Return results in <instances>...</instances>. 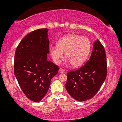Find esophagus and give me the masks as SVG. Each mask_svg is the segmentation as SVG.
<instances>
[{
    "mask_svg": "<svg viewBox=\"0 0 122 122\" xmlns=\"http://www.w3.org/2000/svg\"><path fill=\"white\" fill-rule=\"evenodd\" d=\"M59 73H64V70H63V69H61V68H60V69H59Z\"/></svg>",
    "mask_w": 122,
    "mask_h": 122,
    "instance_id": "esophagus-1",
    "label": "esophagus"
}]
</instances>
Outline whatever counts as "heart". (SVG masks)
<instances>
[{"label": "heart", "instance_id": "obj_1", "mask_svg": "<svg viewBox=\"0 0 122 122\" xmlns=\"http://www.w3.org/2000/svg\"><path fill=\"white\" fill-rule=\"evenodd\" d=\"M91 48L90 40L76 34L63 36L56 43V46L50 48V54L55 64H59L65 52L67 63L73 67L81 66L87 58Z\"/></svg>", "mask_w": 122, "mask_h": 122}]
</instances>
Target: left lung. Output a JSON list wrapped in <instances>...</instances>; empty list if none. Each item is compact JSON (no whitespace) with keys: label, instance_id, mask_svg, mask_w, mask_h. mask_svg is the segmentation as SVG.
<instances>
[{"label":"left lung","instance_id":"obj_1","mask_svg":"<svg viewBox=\"0 0 122 122\" xmlns=\"http://www.w3.org/2000/svg\"><path fill=\"white\" fill-rule=\"evenodd\" d=\"M107 76V58L103 45L94 41L89 59L84 66L67 73L66 91L76 101L91 99L97 93Z\"/></svg>","mask_w":122,"mask_h":122}]
</instances>
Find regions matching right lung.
Here are the masks:
<instances>
[{
    "label": "right lung",
    "mask_w": 122,
    "mask_h": 122,
    "mask_svg": "<svg viewBox=\"0 0 122 122\" xmlns=\"http://www.w3.org/2000/svg\"><path fill=\"white\" fill-rule=\"evenodd\" d=\"M48 31L40 29L29 33L21 40L15 53V76L26 97L35 102L44 97L51 78L59 70L57 66L47 60Z\"/></svg>",
    "instance_id": "obj_1"
}]
</instances>
